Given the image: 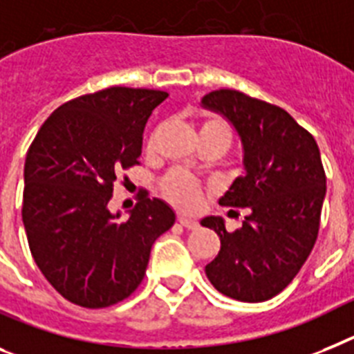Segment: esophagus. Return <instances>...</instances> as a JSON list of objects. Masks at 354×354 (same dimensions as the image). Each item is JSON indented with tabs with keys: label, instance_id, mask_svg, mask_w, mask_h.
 <instances>
[{
	"label": "esophagus",
	"instance_id": "esophagus-1",
	"mask_svg": "<svg viewBox=\"0 0 354 354\" xmlns=\"http://www.w3.org/2000/svg\"><path fill=\"white\" fill-rule=\"evenodd\" d=\"M178 221L182 223V227H185L187 230H196V228L200 227V223L192 218H187V216H178Z\"/></svg>",
	"mask_w": 354,
	"mask_h": 354
}]
</instances>
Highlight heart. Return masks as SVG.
<instances>
[{
  "label": "heart",
  "mask_w": 354,
  "mask_h": 354,
  "mask_svg": "<svg viewBox=\"0 0 354 354\" xmlns=\"http://www.w3.org/2000/svg\"><path fill=\"white\" fill-rule=\"evenodd\" d=\"M201 135H212L221 138L228 147L230 142V129H228L227 122L221 118H207L201 124ZM162 191L171 203H174L180 209H194L201 196V183L191 176L185 171H171L167 176L163 178Z\"/></svg>",
  "instance_id": "b5f03b06"
}]
</instances>
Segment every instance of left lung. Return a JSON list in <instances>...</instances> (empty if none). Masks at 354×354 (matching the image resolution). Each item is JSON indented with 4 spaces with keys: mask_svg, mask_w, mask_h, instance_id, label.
<instances>
[{
    "mask_svg": "<svg viewBox=\"0 0 354 354\" xmlns=\"http://www.w3.org/2000/svg\"><path fill=\"white\" fill-rule=\"evenodd\" d=\"M201 106L227 118L243 145L245 174L219 205L250 212L236 232L219 216L201 219L221 239L205 273L230 299L268 301L292 283L317 241L326 196L319 145L283 108L241 91H210Z\"/></svg>",
    "mask_w": 354,
    "mask_h": 354,
    "instance_id": "obj_1",
    "label": "left lung"
}]
</instances>
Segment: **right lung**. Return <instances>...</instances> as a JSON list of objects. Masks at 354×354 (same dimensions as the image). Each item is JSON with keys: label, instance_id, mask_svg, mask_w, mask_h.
Listing matches in <instances>:
<instances>
[{"label": "right lung", "instance_id": "1", "mask_svg": "<svg viewBox=\"0 0 354 354\" xmlns=\"http://www.w3.org/2000/svg\"><path fill=\"white\" fill-rule=\"evenodd\" d=\"M160 90L113 86L59 106L25 160L23 225L32 257L66 301L108 308L135 292L151 246L174 225V210L142 196L129 218L108 203L118 172L138 165L142 133Z\"/></svg>", "mask_w": 354, "mask_h": 354}]
</instances>
